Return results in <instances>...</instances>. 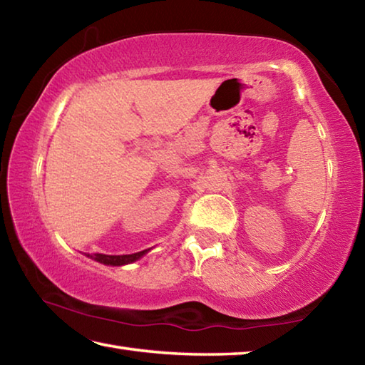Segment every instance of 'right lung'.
<instances>
[{"mask_svg": "<svg viewBox=\"0 0 365 365\" xmlns=\"http://www.w3.org/2000/svg\"><path fill=\"white\" fill-rule=\"evenodd\" d=\"M146 250L140 252H133V255H123V256H108V255H93V256L88 255V256L93 257L95 261L106 265H123V264H130L133 261H137V259L143 256Z\"/></svg>", "mask_w": 365, "mask_h": 365, "instance_id": "obj_1", "label": "right lung"}]
</instances>
